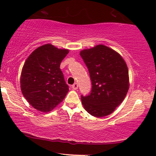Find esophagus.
Returning <instances> with one entry per match:
<instances>
[{"instance_id":"34e87169","label":"esophagus","mask_w":156,"mask_h":156,"mask_svg":"<svg viewBox=\"0 0 156 156\" xmlns=\"http://www.w3.org/2000/svg\"><path fill=\"white\" fill-rule=\"evenodd\" d=\"M78 83H75L73 85H72V88L74 89V90H76V89H78Z\"/></svg>"}]
</instances>
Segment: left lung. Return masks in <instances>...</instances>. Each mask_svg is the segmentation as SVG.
Returning <instances> with one entry per match:
<instances>
[{
	"label": "left lung",
	"mask_w": 156,
	"mask_h": 156,
	"mask_svg": "<svg viewBox=\"0 0 156 156\" xmlns=\"http://www.w3.org/2000/svg\"><path fill=\"white\" fill-rule=\"evenodd\" d=\"M80 55L92 85L89 95H81L82 104L91 115L108 116L123 101L129 89L127 64L117 52L103 44L83 50Z\"/></svg>",
	"instance_id": "8db88e82"
}]
</instances>
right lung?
I'll return each mask as SVG.
<instances>
[{
  "instance_id": "obj_1",
  "label": "right lung",
  "mask_w": 156,
  "mask_h": 156,
  "mask_svg": "<svg viewBox=\"0 0 156 156\" xmlns=\"http://www.w3.org/2000/svg\"><path fill=\"white\" fill-rule=\"evenodd\" d=\"M69 50L53 44L40 46L28 57L20 76V87L27 101L37 110L49 112L69 91L60 64Z\"/></svg>"
}]
</instances>
